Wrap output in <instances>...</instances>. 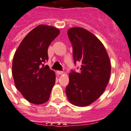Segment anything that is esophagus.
Returning <instances> with one entry per match:
<instances>
[{
    "mask_svg": "<svg viewBox=\"0 0 131 131\" xmlns=\"http://www.w3.org/2000/svg\"><path fill=\"white\" fill-rule=\"evenodd\" d=\"M57 73L58 74H63L64 73L63 71H57Z\"/></svg>",
    "mask_w": 131,
    "mask_h": 131,
    "instance_id": "1",
    "label": "esophagus"
}]
</instances>
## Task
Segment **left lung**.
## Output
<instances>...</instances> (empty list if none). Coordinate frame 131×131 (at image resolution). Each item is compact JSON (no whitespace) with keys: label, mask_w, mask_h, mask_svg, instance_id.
I'll return each instance as SVG.
<instances>
[{"label":"left lung","mask_w":131,"mask_h":131,"mask_svg":"<svg viewBox=\"0 0 131 131\" xmlns=\"http://www.w3.org/2000/svg\"><path fill=\"white\" fill-rule=\"evenodd\" d=\"M68 36L73 46L74 64L79 61L82 64L80 73L71 71L69 74L66 94L72 104L88 106L105 91L110 77V61L103 43L88 30L71 28Z\"/></svg>","instance_id":"left-lung-1"}]
</instances>
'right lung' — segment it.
Listing matches in <instances>:
<instances>
[{
    "label": "right lung",
    "instance_id": "obj_1",
    "mask_svg": "<svg viewBox=\"0 0 131 131\" xmlns=\"http://www.w3.org/2000/svg\"><path fill=\"white\" fill-rule=\"evenodd\" d=\"M59 34L60 30L55 27L39 25L25 36L15 53L12 63L15 84L30 103L40 105L49 100L55 74L43 63L49 59V46Z\"/></svg>",
    "mask_w": 131,
    "mask_h": 131
}]
</instances>
